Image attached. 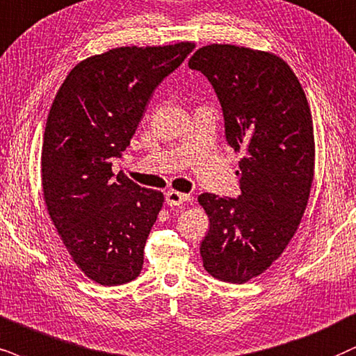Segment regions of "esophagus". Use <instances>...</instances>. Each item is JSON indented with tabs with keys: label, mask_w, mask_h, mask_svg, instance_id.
<instances>
[{
	"label": "esophagus",
	"mask_w": 356,
	"mask_h": 356,
	"mask_svg": "<svg viewBox=\"0 0 356 356\" xmlns=\"http://www.w3.org/2000/svg\"><path fill=\"white\" fill-rule=\"evenodd\" d=\"M188 200L187 193H181L177 191H169L165 192V202H168L169 207H181Z\"/></svg>",
	"instance_id": "obj_1"
}]
</instances>
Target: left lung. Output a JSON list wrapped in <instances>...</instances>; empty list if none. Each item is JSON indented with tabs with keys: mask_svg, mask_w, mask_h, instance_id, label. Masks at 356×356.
<instances>
[{
	"mask_svg": "<svg viewBox=\"0 0 356 356\" xmlns=\"http://www.w3.org/2000/svg\"><path fill=\"white\" fill-rule=\"evenodd\" d=\"M188 67L209 79L228 145L243 152L236 199L199 195L210 220L202 261L215 279L243 284L282 254L302 220L316 161L312 115L296 74L274 54L210 44Z\"/></svg>",
	"mask_w": 356,
	"mask_h": 356,
	"instance_id": "left-lung-1",
	"label": "left lung"
}]
</instances>
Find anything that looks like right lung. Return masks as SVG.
Here are the masks:
<instances>
[{"mask_svg":"<svg viewBox=\"0 0 356 356\" xmlns=\"http://www.w3.org/2000/svg\"><path fill=\"white\" fill-rule=\"evenodd\" d=\"M195 47H116L85 58L58 88L44 131L47 211L74 263L102 286L133 281L164 195L111 170L157 85Z\"/></svg>","mask_w":356,"mask_h":356,"instance_id":"right-lung-1","label":"right lung"}]
</instances>
